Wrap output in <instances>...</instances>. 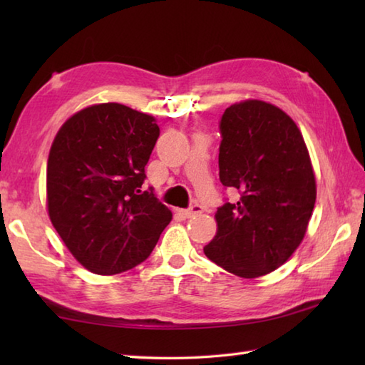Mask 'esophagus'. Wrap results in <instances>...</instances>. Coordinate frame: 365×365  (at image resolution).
I'll return each mask as SVG.
<instances>
[{
	"mask_svg": "<svg viewBox=\"0 0 365 365\" xmlns=\"http://www.w3.org/2000/svg\"><path fill=\"white\" fill-rule=\"evenodd\" d=\"M202 210H204L202 205H199V204H192L190 208H187V210H182L180 213L185 216V218H191V216L202 213Z\"/></svg>",
	"mask_w": 365,
	"mask_h": 365,
	"instance_id": "1",
	"label": "esophagus"
}]
</instances>
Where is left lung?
Returning <instances> with one entry per match:
<instances>
[{
	"instance_id": "left-lung-1",
	"label": "left lung",
	"mask_w": 365,
	"mask_h": 365,
	"mask_svg": "<svg viewBox=\"0 0 365 365\" xmlns=\"http://www.w3.org/2000/svg\"><path fill=\"white\" fill-rule=\"evenodd\" d=\"M220 133V180L240 199L218 208V232L204 252L254 279L281 267L304 238L317 197L312 163L297 123L262 100L229 106Z\"/></svg>"
}]
</instances>
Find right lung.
<instances>
[{
  "mask_svg": "<svg viewBox=\"0 0 365 365\" xmlns=\"http://www.w3.org/2000/svg\"><path fill=\"white\" fill-rule=\"evenodd\" d=\"M160 127L149 114L100 103L59 128L46 166L51 224L84 268L111 276L144 262L173 220L143 190Z\"/></svg>",
  "mask_w": 365,
  "mask_h": 365,
  "instance_id": "add662e5",
  "label": "right lung"
}]
</instances>
